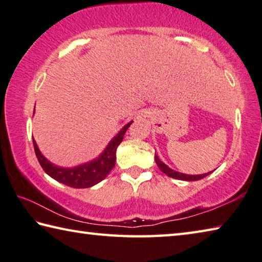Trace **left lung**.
I'll use <instances>...</instances> for the list:
<instances>
[{
  "label": "left lung",
  "mask_w": 262,
  "mask_h": 262,
  "mask_svg": "<svg viewBox=\"0 0 262 262\" xmlns=\"http://www.w3.org/2000/svg\"><path fill=\"white\" fill-rule=\"evenodd\" d=\"M154 159H155V162H157V164H158V167L160 168V170L166 173L167 176L171 177V178H175V180L193 182V181H199V180H201V178L208 176L210 173V171H209L207 173H203V175H186V173H182V172H178L176 170H172L171 168H169L166 163H163L161 160L159 159L157 154H155Z\"/></svg>",
  "instance_id": "left-lung-1"
}]
</instances>
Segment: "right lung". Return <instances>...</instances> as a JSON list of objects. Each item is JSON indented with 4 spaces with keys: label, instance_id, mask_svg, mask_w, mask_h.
I'll use <instances>...</instances> for the list:
<instances>
[{
    "label": "right lung",
    "instance_id": "add662e5",
    "mask_svg": "<svg viewBox=\"0 0 262 262\" xmlns=\"http://www.w3.org/2000/svg\"><path fill=\"white\" fill-rule=\"evenodd\" d=\"M131 124L132 121L122 127V130L109 141L107 147L104 148L103 152L98 158L92 160L90 162L79 164L77 167L64 168L52 163L41 154L38 145H36L35 140L33 139L35 155L45 172L54 178L55 181L62 183L64 185L75 187V189H86V187L94 186L95 184L104 180L115 167L117 147L122 143L124 135H125L126 130Z\"/></svg>",
    "mask_w": 262,
    "mask_h": 262
}]
</instances>
